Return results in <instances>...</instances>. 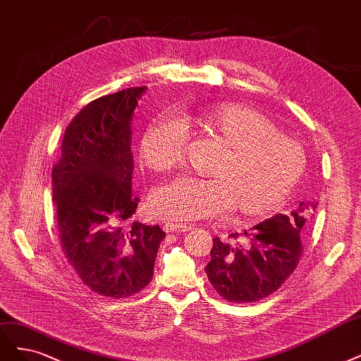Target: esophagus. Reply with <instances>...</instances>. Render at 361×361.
<instances>
[{
  "label": "esophagus",
  "mask_w": 361,
  "mask_h": 361,
  "mask_svg": "<svg viewBox=\"0 0 361 361\" xmlns=\"http://www.w3.org/2000/svg\"><path fill=\"white\" fill-rule=\"evenodd\" d=\"M190 230V226H185V224H175V222H166L164 224V231L166 233H182Z\"/></svg>",
  "instance_id": "34e87169"
}]
</instances>
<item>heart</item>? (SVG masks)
Masks as SVG:
<instances>
[{
	"label": "heart",
	"instance_id": "heart-1",
	"mask_svg": "<svg viewBox=\"0 0 361 361\" xmlns=\"http://www.w3.org/2000/svg\"><path fill=\"white\" fill-rule=\"evenodd\" d=\"M224 146L210 169L212 178L179 176L158 188L152 212L171 222H194L228 214L269 215L283 203L306 169L300 143L278 131L258 110L240 106H214L190 118ZM188 134L171 115L155 118L145 128L139 154L154 171L178 167L186 152Z\"/></svg>",
	"mask_w": 361,
	"mask_h": 361
}]
</instances>
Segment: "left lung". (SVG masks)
<instances>
[{
	"label": "left lung",
	"instance_id": "8db88e82",
	"mask_svg": "<svg viewBox=\"0 0 361 361\" xmlns=\"http://www.w3.org/2000/svg\"><path fill=\"white\" fill-rule=\"evenodd\" d=\"M317 203L302 202L291 214H278L245 231L243 242L214 239L210 261L204 267L216 293L231 303H252L266 299L299 264L307 215ZM233 240L239 233L230 234Z\"/></svg>",
	"mask_w": 361,
	"mask_h": 361
}]
</instances>
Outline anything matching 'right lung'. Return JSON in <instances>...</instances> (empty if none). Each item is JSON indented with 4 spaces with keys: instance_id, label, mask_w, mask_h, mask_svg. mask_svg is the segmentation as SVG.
<instances>
[{
    "instance_id": "right-lung-1",
    "label": "right lung",
    "mask_w": 361,
    "mask_h": 361,
    "mask_svg": "<svg viewBox=\"0 0 361 361\" xmlns=\"http://www.w3.org/2000/svg\"><path fill=\"white\" fill-rule=\"evenodd\" d=\"M146 86L97 98L71 119L52 169L62 251L94 293L126 299L152 281L159 226L126 224L137 209L131 192V116Z\"/></svg>"
}]
</instances>
